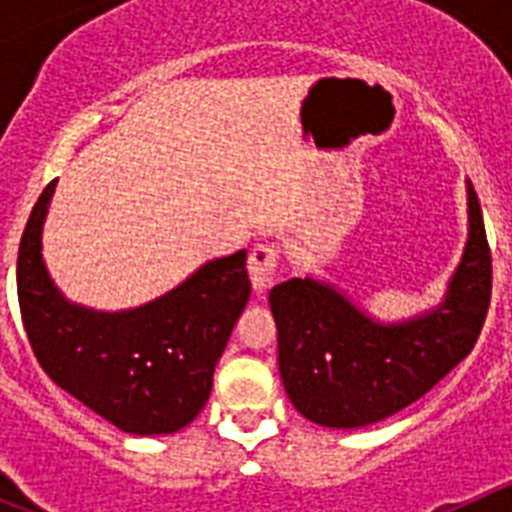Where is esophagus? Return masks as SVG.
<instances>
[{
	"label": "esophagus",
	"mask_w": 512,
	"mask_h": 512,
	"mask_svg": "<svg viewBox=\"0 0 512 512\" xmlns=\"http://www.w3.org/2000/svg\"><path fill=\"white\" fill-rule=\"evenodd\" d=\"M277 266H279V246H274V243H269V246H264V243L253 246L251 253H248V274H251L253 289L264 292V289L271 284V279H274Z\"/></svg>",
	"instance_id": "34e87169"
}]
</instances>
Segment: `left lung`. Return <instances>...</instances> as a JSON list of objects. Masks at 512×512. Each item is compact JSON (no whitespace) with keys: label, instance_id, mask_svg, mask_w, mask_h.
<instances>
[{"label":"left lung","instance_id":"left-lung-1","mask_svg":"<svg viewBox=\"0 0 512 512\" xmlns=\"http://www.w3.org/2000/svg\"><path fill=\"white\" fill-rule=\"evenodd\" d=\"M490 295L492 253L469 184L467 251L446 302L431 315L379 325L310 277L271 289L284 390L307 420L328 428L390 418L467 359L485 325Z\"/></svg>","mask_w":512,"mask_h":512}]
</instances>
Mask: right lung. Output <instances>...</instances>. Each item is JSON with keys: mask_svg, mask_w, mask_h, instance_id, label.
Masks as SVG:
<instances>
[{"mask_svg": "<svg viewBox=\"0 0 512 512\" xmlns=\"http://www.w3.org/2000/svg\"><path fill=\"white\" fill-rule=\"evenodd\" d=\"M56 182L35 202L17 253V300L35 359L61 390L120 431H179L205 408L217 359L251 295L246 251L210 261L138 310L69 305L40 256Z\"/></svg>", "mask_w": 512, "mask_h": 512, "instance_id": "1", "label": "right lung"}]
</instances>
